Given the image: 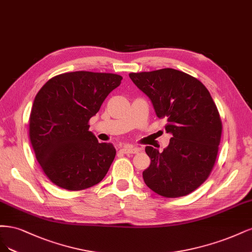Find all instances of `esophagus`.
I'll return each mask as SVG.
<instances>
[{
    "instance_id": "obj_1",
    "label": "esophagus",
    "mask_w": 252,
    "mask_h": 252,
    "mask_svg": "<svg viewBox=\"0 0 252 252\" xmlns=\"http://www.w3.org/2000/svg\"><path fill=\"white\" fill-rule=\"evenodd\" d=\"M123 153L125 154H136L139 152V149L132 147V145H125V147L120 150Z\"/></svg>"
}]
</instances>
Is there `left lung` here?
<instances>
[{"instance_id":"left-lung-1","label":"left lung","mask_w":252,"mask_h":252,"mask_svg":"<svg viewBox=\"0 0 252 252\" xmlns=\"http://www.w3.org/2000/svg\"><path fill=\"white\" fill-rule=\"evenodd\" d=\"M128 75L172 135L163 152L145 148L151 164L142 173L144 183L166 198L186 196L207 179L218 155L222 123L212 96L197 78L179 70Z\"/></svg>"}]
</instances>
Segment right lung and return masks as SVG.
I'll return each mask as SVG.
<instances>
[{"mask_svg": "<svg viewBox=\"0 0 252 252\" xmlns=\"http://www.w3.org/2000/svg\"><path fill=\"white\" fill-rule=\"evenodd\" d=\"M121 79L112 73H63L48 80L36 94L29 119L30 141L39 165L55 185L82 190L107 175L116 150L111 143H99L88 123Z\"/></svg>", "mask_w": 252, "mask_h": 252, "instance_id": "add662e5", "label": "right lung"}]
</instances>
